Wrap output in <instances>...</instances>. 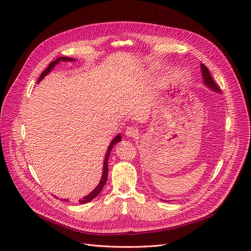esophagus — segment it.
Listing matches in <instances>:
<instances>
[{"instance_id":"34e87169","label":"esophagus","mask_w":251,"mask_h":251,"mask_svg":"<svg viewBox=\"0 0 251 251\" xmlns=\"http://www.w3.org/2000/svg\"><path fill=\"white\" fill-rule=\"evenodd\" d=\"M125 135L127 137L135 138V137L138 136V131L133 127H127V129L125 130Z\"/></svg>"}]
</instances>
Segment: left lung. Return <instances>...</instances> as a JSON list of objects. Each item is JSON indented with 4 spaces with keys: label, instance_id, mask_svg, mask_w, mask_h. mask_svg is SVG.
I'll list each match as a JSON object with an SVG mask.
<instances>
[{
    "label": "left lung",
    "instance_id": "8db88e82",
    "mask_svg": "<svg viewBox=\"0 0 251 251\" xmlns=\"http://www.w3.org/2000/svg\"><path fill=\"white\" fill-rule=\"evenodd\" d=\"M201 76H202V81H203V84L208 87L210 90H213L215 92H217V94H220L221 90L219 89V87L216 85L215 81L213 80L212 76H210V73L208 71V69L205 67V66L203 64H201Z\"/></svg>",
    "mask_w": 251,
    "mask_h": 251
}]
</instances>
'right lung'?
<instances>
[{
    "mask_svg": "<svg viewBox=\"0 0 251 251\" xmlns=\"http://www.w3.org/2000/svg\"><path fill=\"white\" fill-rule=\"evenodd\" d=\"M74 61H76V59L68 58V57H59V58H57L55 61H52V62L49 65V67L42 73L41 77L38 78L37 83L41 82V81L43 80V79H44L52 69H54V68L56 67V65H58L60 62H74ZM121 139H122V136H121L120 133H119V134H117V135L114 137V139H113V140L111 141V143L109 144L108 151H107V152H105V155H104L103 166H102V175H101V178H100V183L98 184V186H97L94 190H92L89 194H87V195H85L84 197H82V199H81L80 201H79V203H86V202H89V201H92V200H95L96 197L100 193V191L102 190V188H103V186H104V184H105V182H107V179H108V161H109V157H110V153H111V151H112V150H113L115 144L118 143V142H120ZM62 201H69V200H67V199H66V200L63 199Z\"/></svg>",
    "mask_w": 251,
    "mask_h": 251,
    "instance_id": "add662e5",
    "label": "right lung"
}]
</instances>
